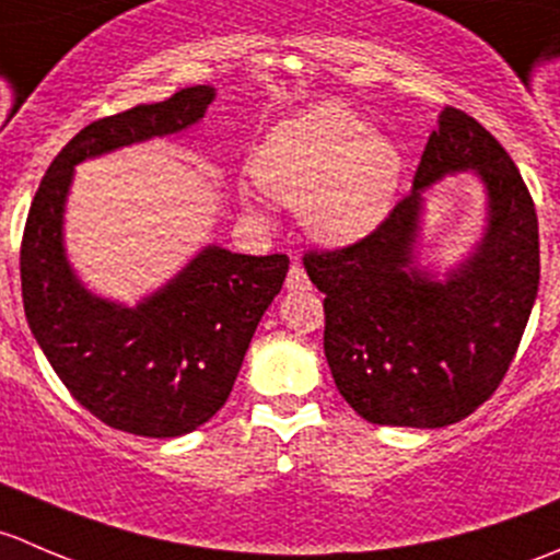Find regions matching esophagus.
Instances as JSON below:
<instances>
[{"instance_id":"obj_1","label":"esophagus","mask_w":560,"mask_h":560,"mask_svg":"<svg viewBox=\"0 0 560 560\" xmlns=\"http://www.w3.org/2000/svg\"><path fill=\"white\" fill-rule=\"evenodd\" d=\"M284 287L290 292H303V290H308V287H312V281H308V276H306V270H303V265H298V262L290 265V273H287Z\"/></svg>"}]
</instances>
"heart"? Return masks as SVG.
<instances>
[{
    "label": "heart",
    "instance_id": "1",
    "mask_svg": "<svg viewBox=\"0 0 560 560\" xmlns=\"http://www.w3.org/2000/svg\"><path fill=\"white\" fill-rule=\"evenodd\" d=\"M252 175L270 197L301 208L312 238L347 246L385 219L400 154L358 113L325 103L276 124L254 151Z\"/></svg>",
    "mask_w": 560,
    "mask_h": 560
}]
</instances>
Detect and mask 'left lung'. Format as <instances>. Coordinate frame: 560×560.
<instances>
[{
    "label": "left lung",
    "instance_id": "left-lung-1",
    "mask_svg": "<svg viewBox=\"0 0 560 560\" xmlns=\"http://www.w3.org/2000/svg\"><path fill=\"white\" fill-rule=\"evenodd\" d=\"M471 170L489 228L439 282L413 265L421 195ZM325 292V358L338 393L374 425L444 428L485 404L510 371L539 290V222L521 171L468 113L444 107L411 195L363 241L303 257Z\"/></svg>",
    "mask_w": 560,
    "mask_h": 560
}]
</instances>
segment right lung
I'll use <instances>...</instances> for the list:
<instances>
[{
	"label": "right lung",
	"mask_w": 560,
	"mask_h": 560,
	"mask_svg": "<svg viewBox=\"0 0 560 560\" xmlns=\"http://www.w3.org/2000/svg\"><path fill=\"white\" fill-rule=\"evenodd\" d=\"M213 97L211 86H189L83 127L50 162L26 217L21 292L39 349L83 409L135 436H184L222 409L290 257L206 246L162 290L121 306L92 295L67 262V191L83 160L180 132Z\"/></svg>",
	"instance_id": "1"
}]
</instances>
